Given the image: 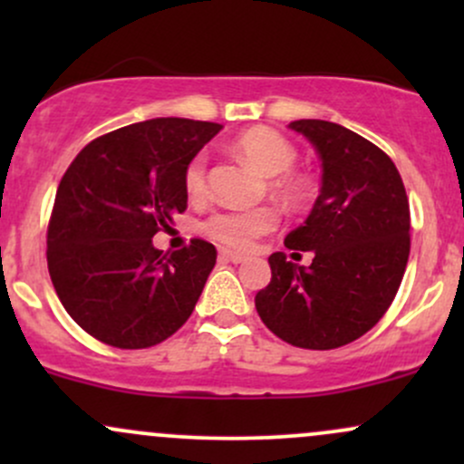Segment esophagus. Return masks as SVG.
Listing matches in <instances>:
<instances>
[{
  "label": "esophagus",
  "instance_id": "34e87169",
  "mask_svg": "<svg viewBox=\"0 0 464 464\" xmlns=\"http://www.w3.org/2000/svg\"><path fill=\"white\" fill-rule=\"evenodd\" d=\"M220 259H222V262H227V264H242V262H246V257H244V255L233 253V250H227V248L220 250Z\"/></svg>",
  "mask_w": 464,
  "mask_h": 464
}]
</instances>
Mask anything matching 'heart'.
Masks as SVG:
<instances>
[{
    "instance_id": "b5f03b06",
    "label": "heart",
    "mask_w": 464,
    "mask_h": 464,
    "mask_svg": "<svg viewBox=\"0 0 464 464\" xmlns=\"http://www.w3.org/2000/svg\"><path fill=\"white\" fill-rule=\"evenodd\" d=\"M244 161L253 165L257 172L270 179V189L279 198L296 202L303 198L307 185L305 180L290 169L296 163V150L281 132L266 126H255L237 137L233 143ZM185 189L191 198H202L207 191V157L196 154L185 168ZM276 227V214L268 207L257 209H227L216 211L202 225V231L216 242L233 248H248L255 239L270 233Z\"/></svg>"
}]
</instances>
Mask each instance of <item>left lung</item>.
<instances>
[{
  "label": "left lung",
  "instance_id": "obj_1",
  "mask_svg": "<svg viewBox=\"0 0 464 464\" xmlns=\"http://www.w3.org/2000/svg\"><path fill=\"white\" fill-rule=\"evenodd\" d=\"M287 129L321 159V194L285 236L287 248L312 250L314 259L296 266L284 253L270 255L273 279L255 307L285 343L335 349L375 327L395 299L410 255L408 196L391 157L358 132L324 120Z\"/></svg>",
  "mask_w": 464,
  "mask_h": 464
}]
</instances>
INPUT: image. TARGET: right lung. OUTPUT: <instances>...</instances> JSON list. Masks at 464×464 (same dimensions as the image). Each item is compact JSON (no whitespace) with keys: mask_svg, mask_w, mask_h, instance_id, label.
<instances>
[{"mask_svg":"<svg viewBox=\"0 0 464 464\" xmlns=\"http://www.w3.org/2000/svg\"><path fill=\"white\" fill-rule=\"evenodd\" d=\"M220 124L157 117L84 146L58 185L47 268L69 316L117 349H146L183 327L216 266L214 244L163 255L152 237L188 207L185 168Z\"/></svg>","mask_w":464,"mask_h":464,"instance_id":"add662e5","label":"right lung"}]
</instances>
